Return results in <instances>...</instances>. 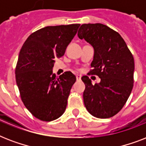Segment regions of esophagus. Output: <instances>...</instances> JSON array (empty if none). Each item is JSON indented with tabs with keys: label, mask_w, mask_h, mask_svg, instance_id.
<instances>
[{
	"label": "esophagus",
	"mask_w": 146,
	"mask_h": 146,
	"mask_svg": "<svg viewBox=\"0 0 146 146\" xmlns=\"http://www.w3.org/2000/svg\"><path fill=\"white\" fill-rule=\"evenodd\" d=\"M76 80H77V81H80V80H81V76H80V75L76 76Z\"/></svg>",
	"instance_id": "obj_1"
}]
</instances>
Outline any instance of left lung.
<instances>
[{
	"label": "left lung",
	"mask_w": 146,
	"mask_h": 146,
	"mask_svg": "<svg viewBox=\"0 0 146 146\" xmlns=\"http://www.w3.org/2000/svg\"><path fill=\"white\" fill-rule=\"evenodd\" d=\"M78 36L95 49L88 75L101 79L92 85L89 76L82 77L85 106L96 117H111L124 106L133 87V56L120 34L103 24H82Z\"/></svg>",
	"instance_id": "1"
}]
</instances>
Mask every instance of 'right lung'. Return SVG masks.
I'll use <instances>...</instances> for the list:
<instances>
[{
    "instance_id": "obj_1",
    "label": "right lung",
    "mask_w": 146,
    "mask_h": 146,
    "mask_svg": "<svg viewBox=\"0 0 146 146\" xmlns=\"http://www.w3.org/2000/svg\"><path fill=\"white\" fill-rule=\"evenodd\" d=\"M80 24L46 26L32 33L19 54L15 73L24 105L42 121L56 120L64 113L76 76L70 71L52 74L56 57H61Z\"/></svg>"
}]
</instances>
